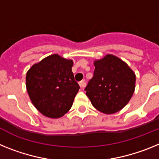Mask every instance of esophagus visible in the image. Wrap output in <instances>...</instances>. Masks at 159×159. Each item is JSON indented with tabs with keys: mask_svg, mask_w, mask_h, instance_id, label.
I'll use <instances>...</instances> for the list:
<instances>
[{
	"mask_svg": "<svg viewBox=\"0 0 159 159\" xmlns=\"http://www.w3.org/2000/svg\"><path fill=\"white\" fill-rule=\"evenodd\" d=\"M80 84V86L81 88H85V86H86V82H85L84 80H82L81 82H80V84Z\"/></svg>",
	"mask_w": 159,
	"mask_h": 159,
	"instance_id": "1",
	"label": "esophagus"
}]
</instances>
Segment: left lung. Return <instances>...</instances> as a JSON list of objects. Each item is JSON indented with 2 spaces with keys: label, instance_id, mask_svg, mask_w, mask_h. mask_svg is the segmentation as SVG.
Wrapping results in <instances>:
<instances>
[{
  "label": "left lung",
  "instance_id": "8db88e82",
  "mask_svg": "<svg viewBox=\"0 0 159 159\" xmlns=\"http://www.w3.org/2000/svg\"><path fill=\"white\" fill-rule=\"evenodd\" d=\"M94 65V75L85 88L86 95L99 111H119L134 94L135 74L124 61L111 54L95 60Z\"/></svg>",
  "mask_w": 159,
  "mask_h": 159
}]
</instances>
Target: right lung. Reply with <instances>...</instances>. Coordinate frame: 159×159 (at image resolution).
I'll list each match as a JSON object with an SVG mask.
<instances>
[{"label":"right lung","mask_w":159,"mask_h":159,"mask_svg":"<svg viewBox=\"0 0 159 159\" xmlns=\"http://www.w3.org/2000/svg\"><path fill=\"white\" fill-rule=\"evenodd\" d=\"M73 61L57 54L43 59L26 74V88L32 104L42 115L62 117L72 106L80 86L71 71Z\"/></svg>","instance_id":"1"}]
</instances>
